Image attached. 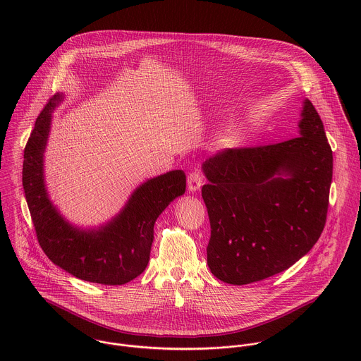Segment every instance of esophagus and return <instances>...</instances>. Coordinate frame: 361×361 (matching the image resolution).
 Instances as JSON below:
<instances>
[{
    "label": "esophagus",
    "instance_id": "34e87169",
    "mask_svg": "<svg viewBox=\"0 0 361 361\" xmlns=\"http://www.w3.org/2000/svg\"><path fill=\"white\" fill-rule=\"evenodd\" d=\"M203 185V173L199 168H195L188 176V188L192 193L197 192Z\"/></svg>",
    "mask_w": 361,
    "mask_h": 361
}]
</instances>
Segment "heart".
I'll return each mask as SVG.
<instances>
[{
	"label": "heart",
	"mask_w": 361,
	"mask_h": 361,
	"mask_svg": "<svg viewBox=\"0 0 361 361\" xmlns=\"http://www.w3.org/2000/svg\"><path fill=\"white\" fill-rule=\"evenodd\" d=\"M235 135H236V130H235V129H228V130L221 136L219 142H222V143H228V142H231V140L235 137Z\"/></svg>",
	"instance_id": "obj_1"
}]
</instances>
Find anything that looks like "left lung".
Listing matches in <instances>:
<instances>
[{
  "instance_id": "obj_1",
  "label": "left lung",
  "mask_w": 361,
  "mask_h": 361,
  "mask_svg": "<svg viewBox=\"0 0 361 361\" xmlns=\"http://www.w3.org/2000/svg\"><path fill=\"white\" fill-rule=\"evenodd\" d=\"M295 139L229 149L202 165L211 225L207 264L231 285L279 274L306 256L325 226L334 158L322 121L303 102Z\"/></svg>"
}]
</instances>
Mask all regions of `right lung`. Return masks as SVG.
<instances>
[{"instance_id":"obj_1","label":"right lung","mask_w":361,"mask_h":361,"mask_svg":"<svg viewBox=\"0 0 361 361\" xmlns=\"http://www.w3.org/2000/svg\"><path fill=\"white\" fill-rule=\"evenodd\" d=\"M63 100L56 93L40 112L23 154L22 183L43 252L71 275L102 285H123L147 267L159 214L186 190L182 169L139 185L123 208L99 228L72 225L52 204L44 180V152L52 111Z\"/></svg>"}]
</instances>
